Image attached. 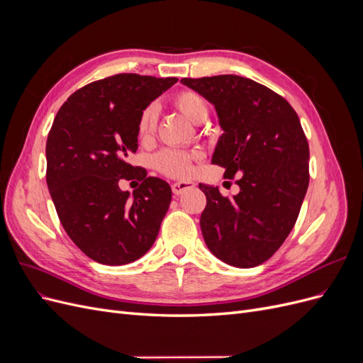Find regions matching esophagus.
<instances>
[{"label": "esophagus", "instance_id": "esophagus-1", "mask_svg": "<svg viewBox=\"0 0 363 363\" xmlns=\"http://www.w3.org/2000/svg\"><path fill=\"white\" fill-rule=\"evenodd\" d=\"M194 186H195V183H194V182H189V180L177 182V183L172 184V192H174V195H182L183 192L192 189Z\"/></svg>", "mask_w": 363, "mask_h": 363}]
</instances>
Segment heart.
Returning a JSON list of instances; mask_svg holds the SVG:
<instances>
[{
    "mask_svg": "<svg viewBox=\"0 0 363 363\" xmlns=\"http://www.w3.org/2000/svg\"><path fill=\"white\" fill-rule=\"evenodd\" d=\"M172 104L177 107L194 124H201L208 115V104L206 98L194 91H182L172 96ZM157 124V108L156 106H147L140 112L138 119V135L140 139L151 136ZM199 157V152H186L180 150H164L160 151L155 159L159 171L171 175V177H186L192 171V159Z\"/></svg>",
    "mask_w": 363,
    "mask_h": 363,
    "instance_id": "1",
    "label": "heart"
}]
</instances>
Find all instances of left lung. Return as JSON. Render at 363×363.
<instances>
[{
	"label": "left lung",
	"mask_w": 363,
	"mask_h": 363,
	"mask_svg": "<svg viewBox=\"0 0 363 363\" xmlns=\"http://www.w3.org/2000/svg\"><path fill=\"white\" fill-rule=\"evenodd\" d=\"M182 83L215 106L219 136L212 163L225 168L239 194L200 183L207 204L200 218L204 242L236 268L268 260L288 238L309 186V145L292 106L245 77L215 75Z\"/></svg>",
	"instance_id": "left-lung-1"
}]
</instances>
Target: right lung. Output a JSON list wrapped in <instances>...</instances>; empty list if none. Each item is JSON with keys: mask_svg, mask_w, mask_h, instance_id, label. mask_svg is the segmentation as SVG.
Returning a JSON list of instances; mask_svg holds the SVG:
<instances>
[{"mask_svg": "<svg viewBox=\"0 0 363 363\" xmlns=\"http://www.w3.org/2000/svg\"><path fill=\"white\" fill-rule=\"evenodd\" d=\"M179 80L118 74L74 92L47 139V184L65 232L87 257L125 265L159 235L171 203L169 184L128 163L138 150V119ZM123 178L143 183L130 196Z\"/></svg>", "mask_w": 363, "mask_h": 363, "instance_id": "add662e5", "label": "right lung"}]
</instances>
